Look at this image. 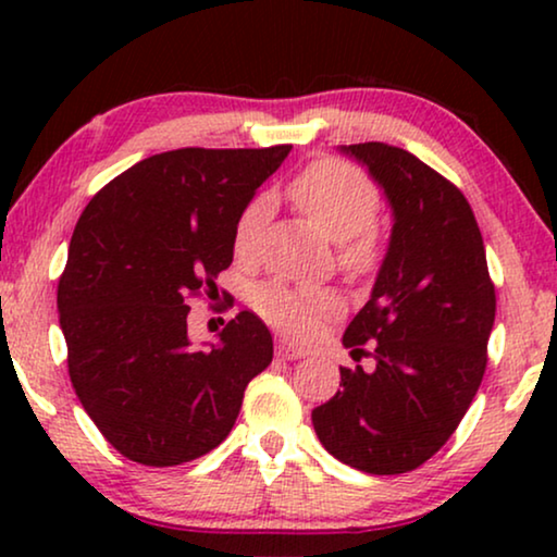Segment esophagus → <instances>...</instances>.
Masks as SVG:
<instances>
[{
  "mask_svg": "<svg viewBox=\"0 0 557 557\" xmlns=\"http://www.w3.org/2000/svg\"><path fill=\"white\" fill-rule=\"evenodd\" d=\"M276 355L284 357V360H301V357L307 352H304V349H299V347H294V345H286V342H278Z\"/></svg>",
  "mask_w": 557,
  "mask_h": 557,
  "instance_id": "obj_1",
  "label": "esophagus"
}]
</instances>
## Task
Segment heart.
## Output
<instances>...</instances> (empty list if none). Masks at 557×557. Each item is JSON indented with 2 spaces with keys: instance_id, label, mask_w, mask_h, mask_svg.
I'll use <instances>...</instances> for the list:
<instances>
[{
  "instance_id": "heart-1",
  "label": "heart",
  "mask_w": 557,
  "mask_h": 557,
  "mask_svg": "<svg viewBox=\"0 0 557 557\" xmlns=\"http://www.w3.org/2000/svg\"><path fill=\"white\" fill-rule=\"evenodd\" d=\"M311 225L337 240V263L349 276H368L383 261L385 238L375 225L380 189L360 166L342 159H319L299 172L288 187ZM269 195H256L240 210L233 227V250L238 261H253L258 233L269 215ZM253 307L271 326L292 337H307L322 319L337 314L339 299L326 288H294L273 281L256 292Z\"/></svg>"
}]
</instances>
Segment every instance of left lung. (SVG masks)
<instances>
[{
  "instance_id": "obj_1",
  "label": "left lung",
  "mask_w": 557,
  "mask_h": 557,
  "mask_svg": "<svg viewBox=\"0 0 557 557\" xmlns=\"http://www.w3.org/2000/svg\"><path fill=\"white\" fill-rule=\"evenodd\" d=\"M393 205L391 248L370 301L345 330L352 360L311 423L334 459L406 474L451 438L486 370L497 296L467 197L421 159L383 141L349 144Z\"/></svg>"
}]
</instances>
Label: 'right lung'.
<instances>
[{
  "label": "right lung",
  "mask_w": 557,
  "mask_h": 557,
  "mask_svg": "<svg viewBox=\"0 0 557 557\" xmlns=\"http://www.w3.org/2000/svg\"><path fill=\"white\" fill-rule=\"evenodd\" d=\"M288 149L162 151L98 189L78 218L58 284L67 372L126 459L177 467L212 451L271 364L269 326L248 309L218 345H189L187 301L218 294L235 220Z\"/></svg>",
  "instance_id": "1"
}]
</instances>
